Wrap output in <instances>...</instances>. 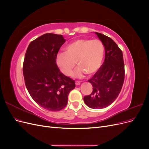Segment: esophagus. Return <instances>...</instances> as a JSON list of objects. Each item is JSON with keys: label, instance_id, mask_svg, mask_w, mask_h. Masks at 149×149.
I'll use <instances>...</instances> for the list:
<instances>
[{"label": "esophagus", "instance_id": "obj_1", "mask_svg": "<svg viewBox=\"0 0 149 149\" xmlns=\"http://www.w3.org/2000/svg\"><path fill=\"white\" fill-rule=\"evenodd\" d=\"M75 84H76V85L78 86V85H80V84H81V83H80L79 81H76V82H75Z\"/></svg>", "mask_w": 149, "mask_h": 149}]
</instances>
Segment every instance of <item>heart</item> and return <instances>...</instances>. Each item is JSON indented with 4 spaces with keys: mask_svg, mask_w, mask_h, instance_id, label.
<instances>
[{
    "mask_svg": "<svg viewBox=\"0 0 149 149\" xmlns=\"http://www.w3.org/2000/svg\"><path fill=\"white\" fill-rule=\"evenodd\" d=\"M66 52L57 55V66L65 75L69 76L76 62L79 67L71 76L82 78L86 74L91 76L100 70L104 56V47L99 40L81 38L68 45Z\"/></svg>",
    "mask_w": 149,
    "mask_h": 149,
    "instance_id": "1",
    "label": "heart"
}]
</instances>
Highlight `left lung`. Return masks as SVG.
Masks as SVG:
<instances>
[{
    "label": "left lung",
    "mask_w": 149,
    "mask_h": 149,
    "mask_svg": "<svg viewBox=\"0 0 149 149\" xmlns=\"http://www.w3.org/2000/svg\"><path fill=\"white\" fill-rule=\"evenodd\" d=\"M105 48V59L88 81L93 86V92L84 97L89 107L100 109L109 106L118 97L123 87L125 71L123 52L114 40L100 33L95 32Z\"/></svg>",
    "instance_id": "left-lung-1"
}]
</instances>
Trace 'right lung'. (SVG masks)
<instances>
[{
  "instance_id": "add662e5",
  "label": "right lung",
  "mask_w": 149,
  "mask_h": 149,
  "mask_svg": "<svg viewBox=\"0 0 149 149\" xmlns=\"http://www.w3.org/2000/svg\"><path fill=\"white\" fill-rule=\"evenodd\" d=\"M66 40L62 35L45 33L31 42L23 65L26 88L39 106L58 111L66 107L74 81L64 75L56 63V56Z\"/></svg>"
}]
</instances>
